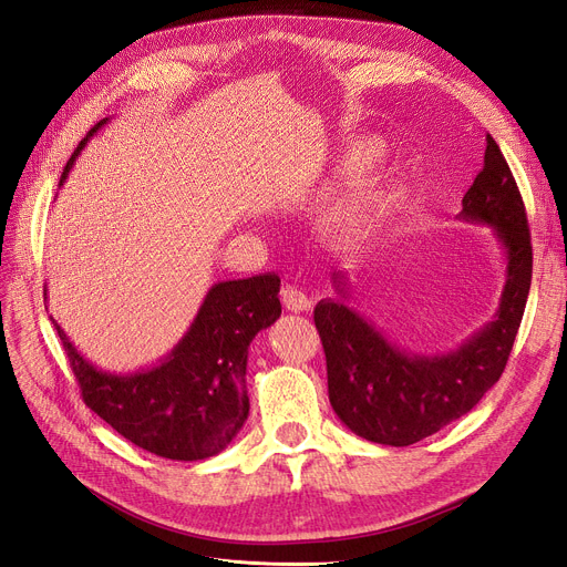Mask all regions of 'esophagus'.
Here are the masks:
<instances>
[{"label":"esophagus","mask_w":567,"mask_h":567,"mask_svg":"<svg viewBox=\"0 0 567 567\" xmlns=\"http://www.w3.org/2000/svg\"><path fill=\"white\" fill-rule=\"evenodd\" d=\"M280 301H282V306H285L289 312H306V310L312 308L310 296H308L303 289L291 287V285H287V287L280 289Z\"/></svg>","instance_id":"esophagus-1"}]
</instances>
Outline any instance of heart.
Segmentation results:
<instances>
[{"mask_svg": "<svg viewBox=\"0 0 567 567\" xmlns=\"http://www.w3.org/2000/svg\"><path fill=\"white\" fill-rule=\"evenodd\" d=\"M377 144L365 142L349 156V167H363L377 156ZM385 214V193L379 176H363L344 195L333 199L326 208V220L333 227L363 231L381 220Z\"/></svg>", "mask_w": 567, "mask_h": 567, "instance_id": "heart-1", "label": "heart"}]
</instances>
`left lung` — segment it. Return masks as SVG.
<instances>
[{"mask_svg": "<svg viewBox=\"0 0 567 567\" xmlns=\"http://www.w3.org/2000/svg\"><path fill=\"white\" fill-rule=\"evenodd\" d=\"M460 218L494 229L508 268L494 321L455 351L415 355L391 344L344 306L342 271L333 274L340 301L326 299L315 308L331 406L353 434L368 441L411 445L462 419L501 379L511 359L530 289L533 248L524 199L492 135Z\"/></svg>", "mask_w": 567, "mask_h": 567, "instance_id": "8db88e82", "label": "left lung"}]
</instances>
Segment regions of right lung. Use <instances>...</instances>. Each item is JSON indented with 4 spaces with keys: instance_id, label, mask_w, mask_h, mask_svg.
Here are the masks:
<instances>
[{
    "instance_id": "right-lung-1",
    "label": "right lung",
    "mask_w": 567,
    "mask_h": 567,
    "mask_svg": "<svg viewBox=\"0 0 567 567\" xmlns=\"http://www.w3.org/2000/svg\"><path fill=\"white\" fill-rule=\"evenodd\" d=\"M105 122H99L78 144L59 186L86 140ZM278 291L276 274L214 285L188 333L167 359L135 374L96 370L82 359L62 326L50 319L89 409L140 449L167 460L195 462L227 449L248 419V347L280 317Z\"/></svg>"
}]
</instances>
